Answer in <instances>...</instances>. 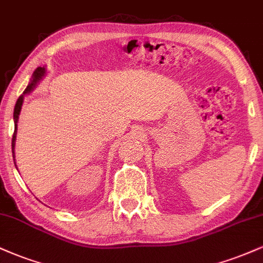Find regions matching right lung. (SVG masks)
<instances>
[{
  "instance_id": "right-lung-1",
  "label": "right lung",
  "mask_w": 263,
  "mask_h": 263,
  "mask_svg": "<svg viewBox=\"0 0 263 263\" xmlns=\"http://www.w3.org/2000/svg\"><path fill=\"white\" fill-rule=\"evenodd\" d=\"M46 74V68L45 66L44 67H37L35 71H34L33 76H31V80L28 84V87L25 88V90L23 91V94L18 98L17 103H15L14 106V112H13V119H14V134H13V138H12V154H13V160H14V165H15V159H14V147H15V138H17V126H18V119H20V114L22 110V105H23V101H24V96L25 94H29L31 91L34 90V88L36 87L37 83L45 77ZM17 166V165H15Z\"/></svg>"
}]
</instances>
